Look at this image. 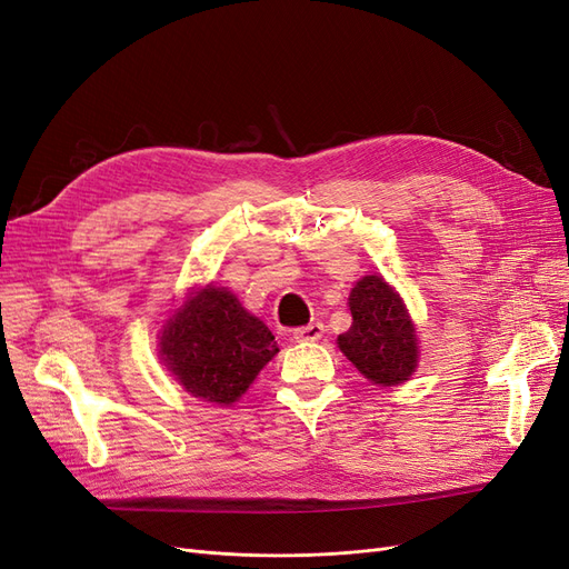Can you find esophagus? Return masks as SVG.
Here are the masks:
<instances>
[{"label": "esophagus", "mask_w": 569, "mask_h": 569, "mask_svg": "<svg viewBox=\"0 0 569 569\" xmlns=\"http://www.w3.org/2000/svg\"><path fill=\"white\" fill-rule=\"evenodd\" d=\"M322 335H325V325H322V322L303 325V327H297V330L291 332V337H295V341H318Z\"/></svg>", "instance_id": "34e87169"}]
</instances>
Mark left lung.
<instances>
[{
  "label": "left lung",
  "mask_w": 569,
  "mask_h": 569,
  "mask_svg": "<svg viewBox=\"0 0 569 569\" xmlns=\"http://www.w3.org/2000/svg\"><path fill=\"white\" fill-rule=\"evenodd\" d=\"M349 308L353 322L337 339L341 353L375 385L406 382L418 366V339L399 295L382 274H366L351 289Z\"/></svg>",
  "instance_id": "obj_1"
}]
</instances>
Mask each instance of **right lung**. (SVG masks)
<instances>
[{"label":"right lung","mask_w":569,"mask_h":569,"mask_svg":"<svg viewBox=\"0 0 569 569\" xmlns=\"http://www.w3.org/2000/svg\"><path fill=\"white\" fill-rule=\"evenodd\" d=\"M272 332L228 289L206 287L168 320L161 353L197 399L230 406L278 353Z\"/></svg>","instance_id":"add662e5"}]
</instances>
